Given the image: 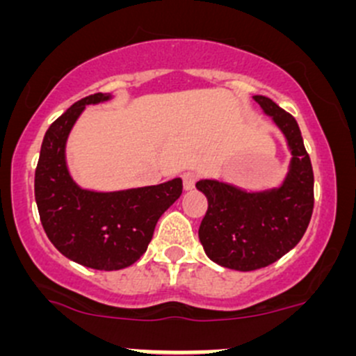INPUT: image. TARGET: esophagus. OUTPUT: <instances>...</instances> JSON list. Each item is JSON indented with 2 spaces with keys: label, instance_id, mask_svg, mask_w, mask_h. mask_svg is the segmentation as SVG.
I'll list each match as a JSON object with an SVG mask.
<instances>
[{
  "label": "esophagus",
  "instance_id": "34e87169",
  "mask_svg": "<svg viewBox=\"0 0 356 356\" xmlns=\"http://www.w3.org/2000/svg\"><path fill=\"white\" fill-rule=\"evenodd\" d=\"M182 184H184V189H193L196 184V179H198V174L195 170H186L182 172Z\"/></svg>",
  "mask_w": 356,
  "mask_h": 356
}]
</instances>
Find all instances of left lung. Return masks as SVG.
<instances>
[{
    "mask_svg": "<svg viewBox=\"0 0 356 356\" xmlns=\"http://www.w3.org/2000/svg\"><path fill=\"white\" fill-rule=\"evenodd\" d=\"M253 99L288 139L293 160L284 184L246 193L218 181L196 182L208 200L198 231L204 253L215 264L241 272L267 267L293 250L314 211V170L298 122L270 98Z\"/></svg>",
    "mask_w": 356,
    "mask_h": 356,
    "instance_id": "left-lung-1",
    "label": "left lung"
}]
</instances>
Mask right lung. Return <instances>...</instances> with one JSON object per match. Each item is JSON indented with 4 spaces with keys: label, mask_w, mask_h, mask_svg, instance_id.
<instances>
[{
    "label": "right lung",
    "mask_w": 356,
    "mask_h": 356,
    "mask_svg": "<svg viewBox=\"0 0 356 356\" xmlns=\"http://www.w3.org/2000/svg\"><path fill=\"white\" fill-rule=\"evenodd\" d=\"M106 99L110 95L103 92L86 96L49 125L34 195L42 229L60 253L96 270H120L143 257L158 218L181 196L182 181L117 193L86 191L72 181L65 163L68 132L86 105Z\"/></svg>",
    "instance_id": "add662e5"
}]
</instances>
